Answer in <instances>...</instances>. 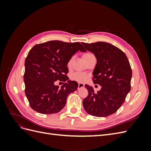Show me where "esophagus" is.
Returning a JSON list of instances; mask_svg holds the SVG:
<instances>
[{
    "label": "esophagus",
    "instance_id": "obj_1",
    "mask_svg": "<svg viewBox=\"0 0 151 151\" xmlns=\"http://www.w3.org/2000/svg\"><path fill=\"white\" fill-rule=\"evenodd\" d=\"M84 84L83 83H79L78 84V89H81V88H84Z\"/></svg>",
    "mask_w": 151,
    "mask_h": 151
}]
</instances>
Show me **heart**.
Returning a JSON list of instances; mask_svg holds the SVG:
<instances>
[{
    "instance_id": "heart-1",
    "label": "heart",
    "mask_w": 151,
    "mask_h": 151,
    "mask_svg": "<svg viewBox=\"0 0 151 151\" xmlns=\"http://www.w3.org/2000/svg\"><path fill=\"white\" fill-rule=\"evenodd\" d=\"M94 56V55L92 53L90 52H86L83 55V58L84 60L86 61L87 59H88L89 58ZM71 62L72 60H70L68 62V66L69 67L71 64ZM70 78L72 80H74L76 81H78V82H83L87 79V76L86 74H84V73L82 72H74L71 75Z\"/></svg>"
}]
</instances>
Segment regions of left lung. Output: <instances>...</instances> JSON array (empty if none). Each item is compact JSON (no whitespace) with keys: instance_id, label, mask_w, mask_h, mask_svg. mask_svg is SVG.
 Listing matches in <instances>:
<instances>
[{"instance_id":"obj_1","label":"left lung","mask_w":151,"mask_h":151,"mask_svg":"<svg viewBox=\"0 0 151 151\" xmlns=\"http://www.w3.org/2000/svg\"><path fill=\"white\" fill-rule=\"evenodd\" d=\"M82 44L97 59L93 81L101 86L95 93L92 86L85 85L88 96L83 101L84 108L94 116L111 115L121 107L130 91L132 72L129 61L124 52L110 43Z\"/></svg>"}]
</instances>
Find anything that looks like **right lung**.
I'll use <instances>...</instances> for the list:
<instances>
[{
	"label": "right lung",
	"instance_id": "obj_1",
	"mask_svg": "<svg viewBox=\"0 0 151 151\" xmlns=\"http://www.w3.org/2000/svg\"><path fill=\"white\" fill-rule=\"evenodd\" d=\"M78 51L86 50L79 42L53 40L37 44L25 60V94L31 108L42 114L60 111L66 104L68 95L78 88L76 81L68 80L67 63ZM65 81L61 88L54 84Z\"/></svg>",
	"mask_w": 151,
	"mask_h": 151
}]
</instances>
